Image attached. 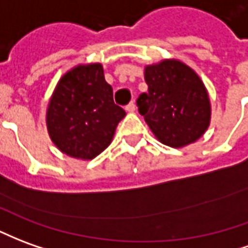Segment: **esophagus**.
I'll use <instances>...</instances> for the list:
<instances>
[{"label": "esophagus", "mask_w": 248, "mask_h": 248, "mask_svg": "<svg viewBox=\"0 0 248 248\" xmlns=\"http://www.w3.org/2000/svg\"><path fill=\"white\" fill-rule=\"evenodd\" d=\"M126 111H129V112L136 111V105H134V102H130L129 105L126 106Z\"/></svg>", "instance_id": "34e87169"}]
</instances>
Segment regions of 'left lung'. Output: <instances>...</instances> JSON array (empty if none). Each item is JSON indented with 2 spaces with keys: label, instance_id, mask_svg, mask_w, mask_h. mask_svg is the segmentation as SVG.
I'll return each instance as SVG.
<instances>
[{
  "label": "left lung",
  "instance_id": "1",
  "mask_svg": "<svg viewBox=\"0 0 248 248\" xmlns=\"http://www.w3.org/2000/svg\"><path fill=\"white\" fill-rule=\"evenodd\" d=\"M143 76L148 94L138 98V106L154 137L176 149L200 140L211 124L212 108L196 71L178 59H162L145 65Z\"/></svg>",
  "mask_w": 248,
  "mask_h": 248
}]
</instances>
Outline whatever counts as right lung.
<instances>
[{"label":"right lung","instance_id":"add662e5","mask_svg":"<svg viewBox=\"0 0 248 248\" xmlns=\"http://www.w3.org/2000/svg\"><path fill=\"white\" fill-rule=\"evenodd\" d=\"M100 63L78 64L59 79L46 112L51 141L63 154L88 161L111 143L124 118Z\"/></svg>","mask_w":248,"mask_h":248}]
</instances>
